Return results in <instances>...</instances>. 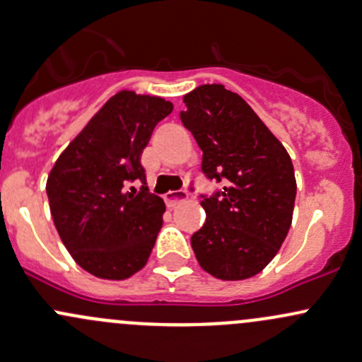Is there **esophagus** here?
Returning <instances> with one entry per match:
<instances>
[{"label": "esophagus", "instance_id": "34e87169", "mask_svg": "<svg viewBox=\"0 0 362 362\" xmlns=\"http://www.w3.org/2000/svg\"><path fill=\"white\" fill-rule=\"evenodd\" d=\"M164 200H165L167 207H176V205L181 204V202L188 200V193L182 192V189H180V192H169V193H165Z\"/></svg>", "mask_w": 362, "mask_h": 362}]
</instances>
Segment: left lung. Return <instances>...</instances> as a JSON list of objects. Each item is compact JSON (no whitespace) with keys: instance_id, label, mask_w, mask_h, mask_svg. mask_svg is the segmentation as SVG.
<instances>
[{"instance_id":"left-lung-1","label":"left lung","mask_w":362,"mask_h":362,"mask_svg":"<svg viewBox=\"0 0 362 362\" xmlns=\"http://www.w3.org/2000/svg\"><path fill=\"white\" fill-rule=\"evenodd\" d=\"M185 103L180 119L204 151L202 173L224 181L212 197L202 195L207 219L192 248L214 278H252L288 235L297 195L291 158L250 105L223 84L193 89Z\"/></svg>"}]
</instances>
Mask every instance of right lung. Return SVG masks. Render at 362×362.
Masks as SVG:
<instances>
[{
    "mask_svg": "<svg viewBox=\"0 0 362 362\" xmlns=\"http://www.w3.org/2000/svg\"><path fill=\"white\" fill-rule=\"evenodd\" d=\"M173 112L164 98L120 91L74 138L46 182L53 223L72 259L96 278L126 279L148 260L165 204L146 186L143 148Z\"/></svg>",
    "mask_w": 362,
    "mask_h": 362,
    "instance_id": "right-lung-1",
    "label": "right lung"
}]
</instances>
